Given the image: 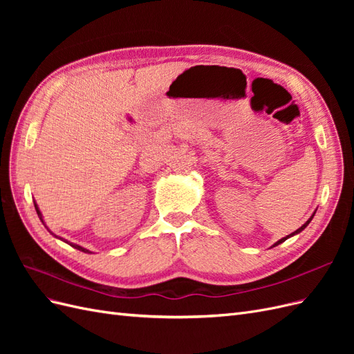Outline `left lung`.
<instances>
[{
    "label": "left lung",
    "mask_w": 354,
    "mask_h": 354,
    "mask_svg": "<svg viewBox=\"0 0 354 354\" xmlns=\"http://www.w3.org/2000/svg\"><path fill=\"white\" fill-rule=\"evenodd\" d=\"M315 214H316V212H313V216H312V217H310V218H308V220H307V221H306V223L303 224V226H301V227H299V229H297V230H295V232H292L291 234H288V236H286V238H282V239H279V241H277V242H276V243H274L273 246H276V245H279V243L285 242V241H286L288 238H291V236H294V234H298L299 232H303V230H304V229H306V227L308 226V223H310V221H312V218L315 217Z\"/></svg>",
    "instance_id": "obj_1"
}]
</instances>
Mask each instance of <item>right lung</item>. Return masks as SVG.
<instances>
[{
	"label": "right lung",
	"instance_id": "add662e5",
	"mask_svg": "<svg viewBox=\"0 0 354 354\" xmlns=\"http://www.w3.org/2000/svg\"><path fill=\"white\" fill-rule=\"evenodd\" d=\"M34 205H35V209H37V214H38V217H39V220L42 221V224H44V226H46V223H44V218H42V214H41V211H39V208H38V205H37V202H34ZM47 227V226H46ZM47 230L53 234V236H55V238H57V239H60V241H63V242H66L68 245H71V246H73V248L75 250H80V251H82V252H87V254H91V251H88L87 248H82V246L81 245H77V243H72V242H69V241H66V239H63V238H60V236H57V234H55V233H53L48 227H47Z\"/></svg>",
	"mask_w": 354,
	"mask_h": 354
}]
</instances>
